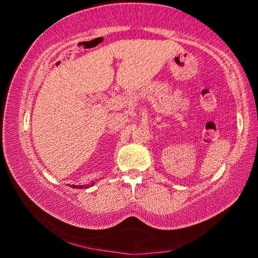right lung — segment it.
I'll list each match as a JSON object with an SVG mask.
<instances>
[{
	"mask_svg": "<svg viewBox=\"0 0 258 258\" xmlns=\"http://www.w3.org/2000/svg\"><path fill=\"white\" fill-rule=\"evenodd\" d=\"M87 185H81V187H86Z\"/></svg>",
	"mask_w": 258,
	"mask_h": 258,
	"instance_id": "add662e5",
	"label": "right lung"
}]
</instances>
